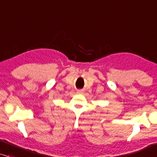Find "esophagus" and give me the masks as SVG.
I'll list each match as a JSON object with an SVG mask.
<instances>
[{
  "instance_id": "34e87169",
  "label": "esophagus",
  "mask_w": 157,
  "mask_h": 157,
  "mask_svg": "<svg viewBox=\"0 0 157 157\" xmlns=\"http://www.w3.org/2000/svg\"><path fill=\"white\" fill-rule=\"evenodd\" d=\"M78 93H81V91H79L78 92Z\"/></svg>"
}]
</instances>
